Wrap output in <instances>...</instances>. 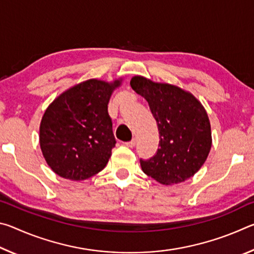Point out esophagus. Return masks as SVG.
<instances>
[{
	"label": "esophagus",
	"mask_w": 254,
	"mask_h": 254,
	"mask_svg": "<svg viewBox=\"0 0 254 254\" xmlns=\"http://www.w3.org/2000/svg\"><path fill=\"white\" fill-rule=\"evenodd\" d=\"M126 145L128 148H133L135 145V139H132L131 141H128V142H126Z\"/></svg>",
	"instance_id": "obj_1"
}]
</instances>
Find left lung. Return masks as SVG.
<instances>
[{"instance_id": "1", "label": "left lung", "mask_w": 254, "mask_h": 254, "mask_svg": "<svg viewBox=\"0 0 254 254\" xmlns=\"http://www.w3.org/2000/svg\"><path fill=\"white\" fill-rule=\"evenodd\" d=\"M133 91L147 100L159 130V148L148 160L140 159L149 177L163 185L183 183L194 176L207 159L212 133L207 113L190 93L142 76L130 81Z\"/></svg>"}]
</instances>
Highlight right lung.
I'll list each match as a JSON object with an SVG mask.
<instances>
[{"instance_id": "obj_1", "label": "right lung", "mask_w": 254, "mask_h": 254, "mask_svg": "<svg viewBox=\"0 0 254 254\" xmlns=\"http://www.w3.org/2000/svg\"><path fill=\"white\" fill-rule=\"evenodd\" d=\"M121 81L88 79L58 96L40 123V148L58 176L84 180L104 169L117 140L107 112Z\"/></svg>"}]
</instances>
